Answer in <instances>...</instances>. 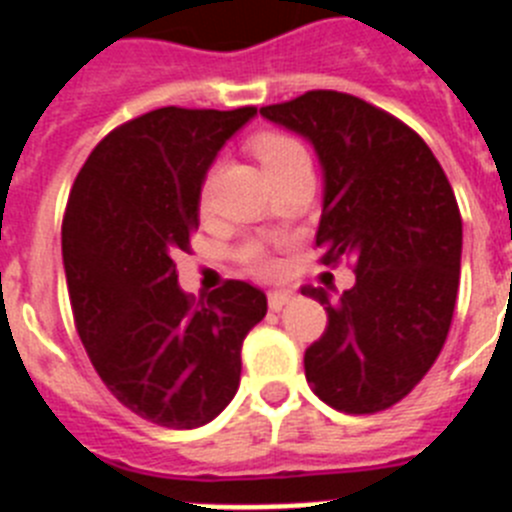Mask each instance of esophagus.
<instances>
[{
	"label": "esophagus",
	"mask_w": 512,
	"mask_h": 512,
	"mask_svg": "<svg viewBox=\"0 0 512 512\" xmlns=\"http://www.w3.org/2000/svg\"><path fill=\"white\" fill-rule=\"evenodd\" d=\"M292 300H295V295H292L289 289H274V292H269L271 310H282V307L289 305Z\"/></svg>",
	"instance_id": "34e87169"
}]
</instances>
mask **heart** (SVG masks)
I'll list each match as a JSON object with an SVG mask.
<instances>
[{
  "instance_id": "heart-1",
  "label": "heart",
  "mask_w": 512,
  "mask_h": 512,
  "mask_svg": "<svg viewBox=\"0 0 512 512\" xmlns=\"http://www.w3.org/2000/svg\"><path fill=\"white\" fill-rule=\"evenodd\" d=\"M251 148L271 176L279 174L282 169H287V166H292L295 161H300V158L307 156V151L302 148L300 140H295L287 133H274V130L256 135V138L251 140ZM210 184L212 179L207 176L200 192L202 212L210 210V202H212ZM241 259L243 264H246L251 271H256V274H264V277H274V274H279V261L274 259L269 251H264L261 246H246L241 251Z\"/></svg>"
}]
</instances>
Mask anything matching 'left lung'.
<instances>
[{"label":"left lung","mask_w":512,"mask_h":512,"mask_svg":"<svg viewBox=\"0 0 512 512\" xmlns=\"http://www.w3.org/2000/svg\"><path fill=\"white\" fill-rule=\"evenodd\" d=\"M261 115L310 140L325 174L315 246L320 264L354 266L338 300L302 295L328 312L305 351L312 392L348 415L392 408L441 354L461 269V212L425 140L354 94L315 89Z\"/></svg>","instance_id":"left-lung-1"}]
</instances>
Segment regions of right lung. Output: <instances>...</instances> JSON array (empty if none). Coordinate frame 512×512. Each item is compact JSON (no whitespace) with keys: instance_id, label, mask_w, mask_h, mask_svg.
Segmentation results:
<instances>
[{"instance_id":"right-lung-1","label":"right lung","mask_w":512,"mask_h":512,"mask_svg":"<svg viewBox=\"0 0 512 512\" xmlns=\"http://www.w3.org/2000/svg\"><path fill=\"white\" fill-rule=\"evenodd\" d=\"M256 115L161 107L104 135L71 187L61 225L71 312L107 390L164 428H200L241 382V346L266 295L228 279L184 295L174 256L200 225V189L225 140Z\"/></svg>"}]
</instances>
